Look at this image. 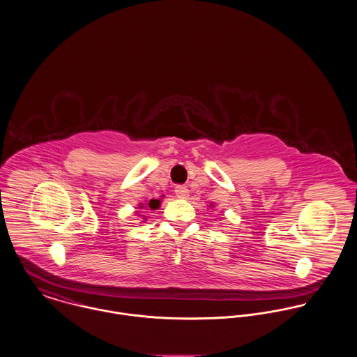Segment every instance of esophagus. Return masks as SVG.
<instances>
[{"mask_svg": "<svg viewBox=\"0 0 357 357\" xmlns=\"http://www.w3.org/2000/svg\"><path fill=\"white\" fill-rule=\"evenodd\" d=\"M175 195H176V197L188 198L189 197V189L186 186L179 185L175 188Z\"/></svg>", "mask_w": 357, "mask_h": 357, "instance_id": "obj_1", "label": "esophagus"}]
</instances>
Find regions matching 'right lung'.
I'll list each match as a JSON object with an SVG mask.
<instances>
[{"mask_svg": "<svg viewBox=\"0 0 357 357\" xmlns=\"http://www.w3.org/2000/svg\"><path fill=\"white\" fill-rule=\"evenodd\" d=\"M145 206H146V208H151V209H158L160 206V199L153 198V199H151ZM139 208H144V205L141 204V205H139Z\"/></svg>", "mask_w": 357, "mask_h": 357, "instance_id": "right-lung-1", "label": "right lung"}]
</instances>
